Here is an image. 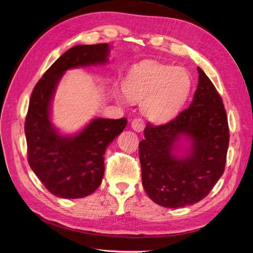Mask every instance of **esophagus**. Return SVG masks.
Masks as SVG:
<instances>
[{"mask_svg":"<svg viewBox=\"0 0 253 253\" xmlns=\"http://www.w3.org/2000/svg\"><path fill=\"white\" fill-rule=\"evenodd\" d=\"M144 126H145V124L141 118H135L132 121V128L134 129L135 132H138V133L142 132Z\"/></svg>","mask_w":253,"mask_h":253,"instance_id":"esophagus-1","label":"esophagus"}]
</instances>
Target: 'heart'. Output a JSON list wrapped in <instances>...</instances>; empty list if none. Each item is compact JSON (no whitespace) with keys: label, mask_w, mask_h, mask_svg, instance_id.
Wrapping results in <instances>:
<instances>
[{"label":"heart","mask_w":253,"mask_h":253,"mask_svg":"<svg viewBox=\"0 0 253 253\" xmlns=\"http://www.w3.org/2000/svg\"><path fill=\"white\" fill-rule=\"evenodd\" d=\"M192 88L190 74L182 67L148 62L127 75L124 94L140 102L142 114L151 121L163 122L177 114Z\"/></svg>","instance_id":"1"}]
</instances>
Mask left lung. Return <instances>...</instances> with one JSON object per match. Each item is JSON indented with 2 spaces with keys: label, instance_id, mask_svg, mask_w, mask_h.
Returning <instances> with one entry per match:
<instances>
[{
  "label": "left lung",
  "instance_id": "obj_1",
  "mask_svg": "<svg viewBox=\"0 0 253 253\" xmlns=\"http://www.w3.org/2000/svg\"><path fill=\"white\" fill-rule=\"evenodd\" d=\"M197 71L189 108L162 126L148 124L139 143L142 186L153 202L166 208L202 201L225 171L229 126L223 99L202 68ZM182 136L190 142L185 153L177 149Z\"/></svg>",
  "mask_w": 253,
  "mask_h": 253
}]
</instances>
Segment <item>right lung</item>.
Returning <instances> with one entry per match:
<instances>
[{"label":"right lung","instance_id":"obj_1","mask_svg":"<svg viewBox=\"0 0 253 253\" xmlns=\"http://www.w3.org/2000/svg\"><path fill=\"white\" fill-rule=\"evenodd\" d=\"M109 44L77 45L64 52L38 81L25 119L28 164L49 192L82 198L97 190L104 174V153L127 120L95 118L76 135H61L50 121V104L59 81L71 68L105 64Z\"/></svg>","mask_w":253,"mask_h":253}]
</instances>
